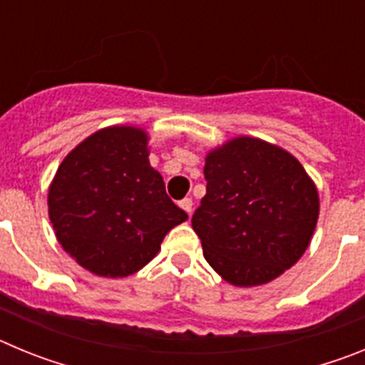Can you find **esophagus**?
I'll use <instances>...</instances> for the list:
<instances>
[{"instance_id":"1","label":"esophagus","mask_w":365,"mask_h":365,"mask_svg":"<svg viewBox=\"0 0 365 365\" xmlns=\"http://www.w3.org/2000/svg\"><path fill=\"white\" fill-rule=\"evenodd\" d=\"M179 206H180V208H182V210L186 212V214L192 215V210H193V202H192V199H190V197L182 199V201L179 202Z\"/></svg>"}]
</instances>
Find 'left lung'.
Segmentation results:
<instances>
[{
	"mask_svg": "<svg viewBox=\"0 0 365 365\" xmlns=\"http://www.w3.org/2000/svg\"><path fill=\"white\" fill-rule=\"evenodd\" d=\"M205 179L206 195L192 227L205 259L225 282L263 285L303 256L320 201L289 151L237 137L206 155Z\"/></svg>",
	"mask_w": 365,
	"mask_h": 365,
	"instance_id": "8db88e82",
	"label": "left lung"
}]
</instances>
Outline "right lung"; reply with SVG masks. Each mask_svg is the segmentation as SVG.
<instances>
[{"label": "right lung", "mask_w": 365, "mask_h": 365, "mask_svg": "<svg viewBox=\"0 0 365 365\" xmlns=\"http://www.w3.org/2000/svg\"><path fill=\"white\" fill-rule=\"evenodd\" d=\"M146 131L106 128L74 148L49 188L56 240L78 265L104 278H124L160 250L164 235L188 219L168 197L148 160Z\"/></svg>", "instance_id": "add662e5"}]
</instances>
